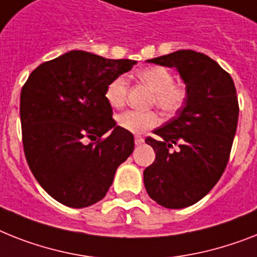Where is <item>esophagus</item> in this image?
<instances>
[{
  "label": "esophagus",
  "mask_w": 257,
  "mask_h": 257,
  "mask_svg": "<svg viewBox=\"0 0 257 257\" xmlns=\"http://www.w3.org/2000/svg\"><path fill=\"white\" fill-rule=\"evenodd\" d=\"M144 142V139L142 137H139V135H137L135 137V144H142Z\"/></svg>",
  "instance_id": "obj_1"
}]
</instances>
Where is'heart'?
<instances>
[{"instance_id": "1", "label": "heart", "mask_w": 257, "mask_h": 257, "mask_svg": "<svg viewBox=\"0 0 257 257\" xmlns=\"http://www.w3.org/2000/svg\"><path fill=\"white\" fill-rule=\"evenodd\" d=\"M137 77L144 85L152 90V103L158 106L163 113L172 115L182 109L188 99V89L175 81V76L168 68L162 65H151L137 72ZM128 90V82L124 76H116L105 89V99L114 109L124 105ZM160 122L156 111H138L127 110L116 116V123L123 130L133 134H141L151 130Z\"/></svg>"}]
</instances>
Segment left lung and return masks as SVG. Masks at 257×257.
Returning a JSON list of instances; mask_svg holds the SVG:
<instances>
[{
  "label": "left lung",
  "instance_id": "8db88e82",
  "mask_svg": "<svg viewBox=\"0 0 257 257\" xmlns=\"http://www.w3.org/2000/svg\"><path fill=\"white\" fill-rule=\"evenodd\" d=\"M148 63L175 67L188 99L177 115L146 138L154 164L144 169L148 196L167 209H182L206 196L223 175L238 126L239 103L227 72L205 54L180 50ZM179 150L175 152L173 144Z\"/></svg>",
  "mask_w": 257,
  "mask_h": 257
}]
</instances>
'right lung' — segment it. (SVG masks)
I'll return each mask as SVG.
<instances>
[{
  "instance_id": "obj_1",
  "label": "right lung",
  "mask_w": 257,
  "mask_h": 257,
  "mask_svg": "<svg viewBox=\"0 0 257 257\" xmlns=\"http://www.w3.org/2000/svg\"><path fill=\"white\" fill-rule=\"evenodd\" d=\"M135 64L69 51L42 63L25 82L23 151L34 177L57 202L81 209L102 200L133 154V134L116 126L105 89Z\"/></svg>"
}]
</instances>
